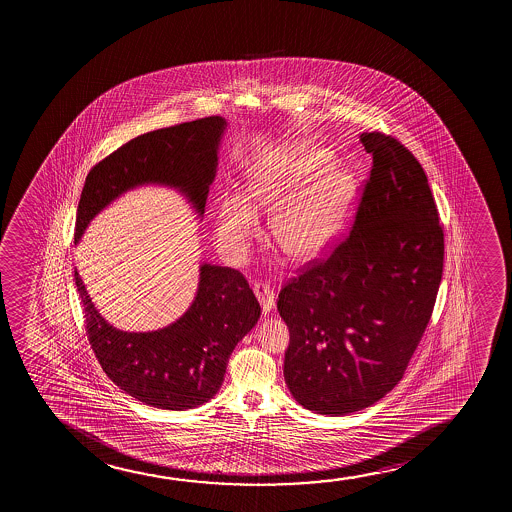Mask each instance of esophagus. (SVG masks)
<instances>
[{"mask_svg": "<svg viewBox=\"0 0 512 512\" xmlns=\"http://www.w3.org/2000/svg\"><path fill=\"white\" fill-rule=\"evenodd\" d=\"M253 292H255L257 299H259L260 306H262V313L269 315V311H271L274 306V292L271 285L266 283V281H255Z\"/></svg>", "mask_w": 512, "mask_h": 512, "instance_id": "34e87169", "label": "esophagus"}]
</instances>
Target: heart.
Listing matches in <instances>:
<instances>
[{
  "instance_id": "b5f03b06",
  "label": "heart",
  "mask_w": 512,
  "mask_h": 512,
  "mask_svg": "<svg viewBox=\"0 0 512 512\" xmlns=\"http://www.w3.org/2000/svg\"><path fill=\"white\" fill-rule=\"evenodd\" d=\"M357 178L320 148L295 145L255 171L246 200L227 196L215 215V238L227 259H245L259 232L255 210L273 211L269 231L290 259L311 260L329 248L350 217Z\"/></svg>"
}]
</instances>
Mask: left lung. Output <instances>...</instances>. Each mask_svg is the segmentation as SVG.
I'll return each instance as SVG.
<instances>
[{
    "instance_id": "8db88e82",
    "label": "left lung",
    "mask_w": 512,
    "mask_h": 512,
    "mask_svg": "<svg viewBox=\"0 0 512 512\" xmlns=\"http://www.w3.org/2000/svg\"><path fill=\"white\" fill-rule=\"evenodd\" d=\"M360 141L372 166L350 231L278 295L290 330L288 390L332 416L372 406L402 379L444 266V231L418 159L390 134Z\"/></svg>"
}]
</instances>
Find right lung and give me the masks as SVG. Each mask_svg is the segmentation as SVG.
I'll list each match as a JSON object with an SVG mask.
<instances>
[{
    "label": "right lung",
    "instance_id": "obj_1",
    "mask_svg": "<svg viewBox=\"0 0 512 512\" xmlns=\"http://www.w3.org/2000/svg\"><path fill=\"white\" fill-rule=\"evenodd\" d=\"M222 117L183 122L141 134L89 171L80 196L75 241L92 217L127 189L164 183L182 190L203 213L215 178ZM85 332L99 364L120 390L147 406L182 411L217 393L236 344L260 316L245 276L232 267L201 266L189 311L166 329L124 332L99 315L75 271Z\"/></svg>",
    "mask_w": 512,
    "mask_h": 512
}]
</instances>
